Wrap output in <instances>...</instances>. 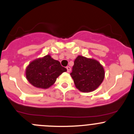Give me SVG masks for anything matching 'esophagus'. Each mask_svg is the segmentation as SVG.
<instances>
[{
    "instance_id": "1",
    "label": "esophagus",
    "mask_w": 134,
    "mask_h": 134,
    "mask_svg": "<svg viewBox=\"0 0 134 134\" xmlns=\"http://www.w3.org/2000/svg\"><path fill=\"white\" fill-rule=\"evenodd\" d=\"M66 69H67V72H71V67H69V66H68V67H66Z\"/></svg>"
}]
</instances>
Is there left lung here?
<instances>
[{
	"instance_id": "8db88e82",
	"label": "left lung",
	"mask_w": 134,
	"mask_h": 134,
	"mask_svg": "<svg viewBox=\"0 0 134 134\" xmlns=\"http://www.w3.org/2000/svg\"><path fill=\"white\" fill-rule=\"evenodd\" d=\"M70 75L78 90L82 92H90L102 84L105 71L103 66L96 59L79 55L74 62Z\"/></svg>"
}]
</instances>
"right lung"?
Wrapping results in <instances>:
<instances>
[{
    "label": "right lung",
    "instance_id": "right-lung-1",
    "mask_svg": "<svg viewBox=\"0 0 134 134\" xmlns=\"http://www.w3.org/2000/svg\"><path fill=\"white\" fill-rule=\"evenodd\" d=\"M67 69L50 55L32 61L25 69L27 80L33 86L47 89L55 83L57 78Z\"/></svg>",
    "mask_w": 134,
    "mask_h": 134
}]
</instances>
